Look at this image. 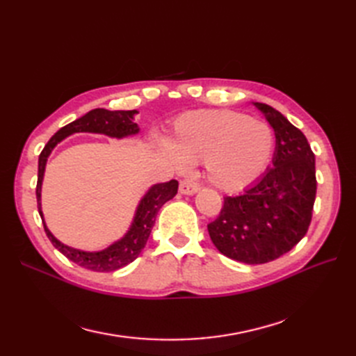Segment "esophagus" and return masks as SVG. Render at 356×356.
<instances>
[{"mask_svg": "<svg viewBox=\"0 0 356 356\" xmlns=\"http://www.w3.org/2000/svg\"><path fill=\"white\" fill-rule=\"evenodd\" d=\"M200 190V186L197 182H193V181H182L179 184V191L182 195H187V196H193L196 195V193Z\"/></svg>", "mask_w": 356, "mask_h": 356, "instance_id": "1", "label": "esophagus"}]
</instances>
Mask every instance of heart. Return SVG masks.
Instances as JSON below:
<instances>
[{
  "label": "heart",
  "mask_w": 356,
  "mask_h": 356,
  "mask_svg": "<svg viewBox=\"0 0 356 356\" xmlns=\"http://www.w3.org/2000/svg\"><path fill=\"white\" fill-rule=\"evenodd\" d=\"M163 152L178 170L204 161V174L213 187L241 191L263 175L275 148L272 127L245 114L202 110L179 115Z\"/></svg>",
  "instance_id": "1"
}]
</instances>
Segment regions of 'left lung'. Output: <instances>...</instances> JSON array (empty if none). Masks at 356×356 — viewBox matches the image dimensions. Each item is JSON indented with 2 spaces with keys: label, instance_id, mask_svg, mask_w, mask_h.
Masks as SVG:
<instances>
[{
  "label": "left lung",
  "instance_id": "8db88e82",
  "mask_svg": "<svg viewBox=\"0 0 356 356\" xmlns=\"http://www.w3.org/2000/svg\"><path fill=\"white\" fill-rule=\"evenodd\" d=\"M272 126V166L239 196L224 197L218 218L208 224L217 250L234 261H273L305 238L316 196L315 154L303 132L270 105L252 102Z\"/></svg>",
  "mask_w": 356,
  "mask_h": 356
}]
</instances>
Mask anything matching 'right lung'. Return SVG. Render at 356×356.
Here are the masks:
<instances>
[{"label":"right lung","instance_id":"1","mask_svg":"<svg viewBox=\"0 0 356 356\" xmlns=\"http://www.w3.org/2000/svg\"><path fill=\"white\" fill-rule=\"evenodd\" d=\"M138 113V110L108 111L104 108H95L89 113H86L83 117L77 118V120H74L70 124L59 129V131L50 138V141L46 144L44 149H42L38 157L37 203L47 238L50 239L53 246L65 255L68 260L93 272H114L136 260L138 255L141 254L145 248L149 233H152V229L154 225L157 212L168 200L175 197L178 191V182L175 179H172L169 182H163V184H154L149 187L145 191V195L141 197V200H139L132 222L120 239L114 241L111 245L99 251H84L79 250V248H72L70 245L62 243L47 227L44 213H42L41 209V187L42 179H44L46 165L56 145L74 134H98L115 139H123L127 136L138 135L139 126L135 123V115Z\"/></svg>","mask_w":356,"mask_h":356}]
</instances>
